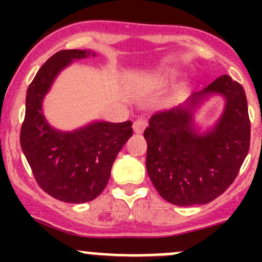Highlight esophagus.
<instances>
[{
  "instance_id": "34e87169",
  "label": "esophagus",
  "mask_w": 262,
  "mask_h": 262,
  "mask_svg": "<svg viewBox=\"0 0 262 262\" xmlns=\"http://www.w3.org/2000/svg\"><path fill=\"white\" fill-rule=\"evenodd\" d=\"M146 126L147 120H144V119H138V120H136L133 123V130L136 132L137 134H142L144 129H146Z\"/></svg>"
}]
</instances>
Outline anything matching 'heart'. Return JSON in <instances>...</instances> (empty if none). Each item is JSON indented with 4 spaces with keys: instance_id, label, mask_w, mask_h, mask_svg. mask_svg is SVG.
<instances>
[{
    "instance_id": "b5f03b06",
    "label": "heart",
    "mask_w": 262,
    "mask_h": 262,
    "mask_svg": "<svg viewBox=\"0 0 262 262\" xmlns=\"http://www.w3.org/2000/svg\"><path fill=\"white\" fill-rule=\"evenodd\" d=\"M171 77V75L170 73H166V75H162V76H160V78L161 80H167V78H170Z\"/></svg>"
}]
</instances>
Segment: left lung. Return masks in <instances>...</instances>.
Wrapping results in <instances>:
<instances>
[{"mask_svg":"<svg viewBox=\"0 0 262 262\" xmlns=\"http://www.w3.org/2000/svg\"><path fill=\"white\" fill-rule=\"evenodd\" d=\"M212 93L226 99L221 119L200 135L193 128L194 107ZM247 99L238 82L223 75L184 106L157 113L144 130L146 167L158 194L171 204L190 207L210 203L238 175L250 148Z\"/></svg>","mask_w":262,"mask_h":262,"instance_id":"8db88e82","label":"left lung"}]
</instances>
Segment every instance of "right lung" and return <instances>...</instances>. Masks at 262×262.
I'll use <instances>...</instances> for the list:
<instances>
[{"mask_svg":"<svg viewBox=\"0 0 262 262\" xmlns=\"http://www.w3.org/2000/svg\"><path fill=\"white\" fill-rule=\"evenodd\" d=\"M91 50H59L40 67L26 91L20 144L39 186L54 199L72 204L91 202L106 187L113 163L133 134L132 121H94L73 132L50 126L41 110L58 73Z\"/></svg>","mask_w":262,"mask_h":262,"instance_id":"add662e5","label":"right lung"}]
</instances>
